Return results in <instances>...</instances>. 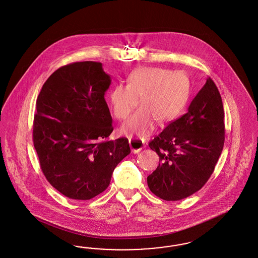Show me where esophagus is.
<instances>
[{
    "label": "esophagus",
    "instance_id": "34e87169",
    "mask_svg": "<svg viewBox=\"0 0 258 258\" xmlns=\"http://www.w3.org/2000/svg\"><path fill=\"white\" fill-rule=\"evenodd\" d=\"M130 147H131V149H132V152L134 153V154H136V153H138L140 150H142V149H144L145 148V145H144V142H142V141L139 140V139H130Z\"/></svg>",
    "mask_w": 258,
    "mask_h": 258
}]
</instances>
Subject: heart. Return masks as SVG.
Instances as JSON below:
<instances>
[{"mask_svg": "<svg viewBox=\"0 0 258 258\" xmlns=\"http://www.w3.org/2000/svg\"><path fill=\"white\" fill-rule=\"evenodd\" d=\"M190 80L182 71L170 72L158 67H140L127 78V85L119 84L109 94L114 116L124 120L138 105L142 107L122 125L125 135L147 136L155 121L164 125L180 116L187 105Z\"/></svg>", "mask_w": 258, "mask_h": 258, "instance_id": "1", "label": "heart"}]
</instances>
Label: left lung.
Instances as JSON below:
<instances>
[{
	"mask_svg": "<svg viewBox=\"0 0 258 258\" xmlns=\"http://www.w3.org/2000/svg\"><path fill=\"white\" fill-rule=\"evenodd\" d=\"M224 137L221 96L208 78L187 112L149 143L161 161L148 177L150 191L164 201H180L199 191L211 177Z\"/></svg>",
	"mask_w": 258,
	"mask_h": 258,
	"instance_id": "8db88e82",
	"label": "left lung"
}]
</instances>
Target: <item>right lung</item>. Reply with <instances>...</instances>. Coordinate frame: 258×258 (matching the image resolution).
<instances>
[{"label": "right lung", "instance_id": "add662e5", "mask_svg": "<svg viewBox=\"0 0 258 258\" xmlns=\"http://www.w3.org/2000/svg\"><path fill=\"white\" fill-rule=\"evenodd\" d=\"M110 82L102 63H71L49 77L37 99L33 142L40 168L72 200L105 191L116 165L131 153L126 138L106 140L113 131L105 100Z\"/></svg>", "mask_w": 258, "mask_h": 258}]
</instances>
